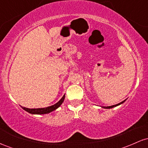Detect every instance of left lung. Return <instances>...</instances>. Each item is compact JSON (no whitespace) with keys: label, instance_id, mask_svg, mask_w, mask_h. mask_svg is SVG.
I'll list each match as a JSON object with an SVG mask.
<instances>
[{"label":"left lung","instance_id":"8db88e82","mask_svg":"<svg viewBox=\"0 0 148 148\" xmlns=\"http://www.w3.org/2000/svg\"><path fill=\"white\" fill-rule=\"evenodd\" d=\"M125 100H124V101H122V102L118 103V104H115V105H113V106H102V108H113V107H115V106H118V105H120V104H121V103H123L125 102Z\"/></svg>","mask_w":148,"mask_h":148}]
</instances>
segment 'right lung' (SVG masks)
Wrapping results in <instances>:
<instances>
[{
	"mask_svg": "<svg viewBox=\"0 0 148 148\" xmlns=\"http://www.w3.org/2000/svg\"><path fill=\"white\" fill-rule=\"evenodd\" d=\"M64 97L65 95H63L62 98H61L60 101L56 103H55L54 105L52 106L46 107V108H25V107H22L23 110H25V111L28 112V113H31V114H38V115H42V114H47V113H49L53 111L54 110L57 109L59 106L62 104V102L64 101Z\"/></svg>",
	"mask_w": 148,
	"mask_h": 148,
	"instance_id": "add662e5",
	"label": "right lung"
}]
</instances>
